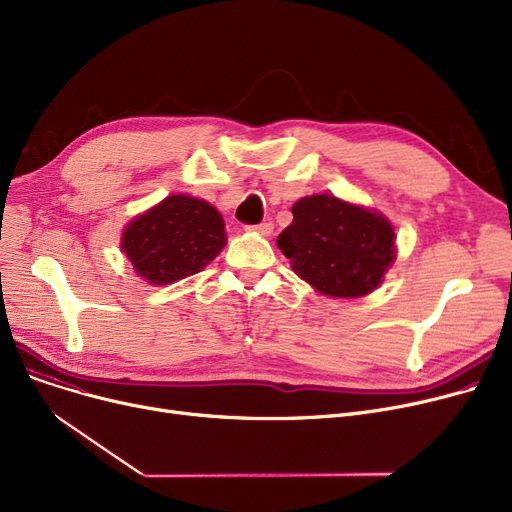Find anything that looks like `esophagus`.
<instances>
[{"mask_svg":"<svg viewBox=\"0 0 512 512\" xmlns=\"http://www.w3.org/2000/svg\"><path fill=\"white\" fill-rule=\"evenodd\" d=\"M249 230H255V232H259L263 236H270L274 232V224L272 222H261L257 226H249Z\"/></svg>","mask_w":512,"mask_h":512,"instance_id":"obj_1","label":"esophagus"}]
</instances>
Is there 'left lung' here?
Masks as SVG:
<instances>
[{"mask_svg":"<svg viewBox=\"0 0 512 512\" xmlns=\"http://www.w3.org/2000/svg\"><path fill=\"white\" fill-rule=\"evenodd\" d=\"M294 220L278 236L294 274L338 299L365 297L396 259L394 228L382 213L311 195L292 205Z\"/></svg>","mask_w":512,"mask_h":512,"instance_id":"obj_1","label":"left lung"}]
</instances>
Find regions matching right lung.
Wrapping results in <instances>:
<instances>
[{"label": "right lung", "instance_id": "right-lung-1", "mask_svg": "<svg viewBox=\"0 0 512 512\" xmlns=\"http://www.w3.org/2000/svg\"><path fill=\"white\" fill-rule=\"evenodd\" d=\"M224 245L220 211L188 195L166 197L134 218L122 234V251L134 272L155 286L201 272Z\"/></svg>", "mask_w": 512, "mask_h": 512}]
</instances>
